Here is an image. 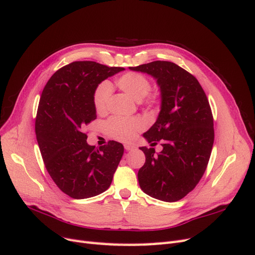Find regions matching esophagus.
<instances>
[{
	"label": "esophagus",
	"mask_w": 255,
	"mask_h": 255,
	"mask_svg": "<svg viewBox=\"0 0 255 255\" xmlns=\"http://www.w3.org/2000/svg\"><path fill=\"white\" fill-rule=\"evenodd\" d=\"M125 149L127 151H133V150L136 149V146L133 143H126L125 144Z\"/></svg>",
	"instance_id": "34e87169"
}]
</instances>
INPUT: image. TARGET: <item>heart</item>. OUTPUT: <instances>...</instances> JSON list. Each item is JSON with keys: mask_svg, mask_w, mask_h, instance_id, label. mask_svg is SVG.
<instances>
[{"mask_svg": "<svg viewBox=\"0 0 255 255\" xmlns=\"http://www.w3.org/2000/svg\"><path fill=\"white\" fill-rule=\"evenodd\" d=\"M118 86L135 101L139 102L150 91V81L143 74L128 72L117 80ZM113 86L111 83L104 82L97 88L95 94V106L99 114H104L110 109ZM155 98H151L153 102ZM143 128V122L139 118H125L115 116L106 123L110 135L118 140L128 141L133 139L138 130Z\"/></svg>", "mask_w": 255, "mask_h": 255, "instance_id": "obj_1", "label": "heart"}]
</instances>
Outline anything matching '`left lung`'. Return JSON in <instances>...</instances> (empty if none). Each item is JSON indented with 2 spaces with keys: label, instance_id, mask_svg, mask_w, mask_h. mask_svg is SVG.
Listing matches in <instances>:
<instances>
[{
  "label": "left lung",
  "instance_id": "left-lung-1",
  "mask_svg": "<svg viewBox=\"0 0 255 255\" xmlns=\"http://www.w3.org/2000/svg\"><path fill=\"white\" fill-rule=\"evenodd\" d=\"M129 70L156 81L160 110L155 123L143 133L151 145L140 146L145 163L138 171L144 194L160 201L175 202L196 187L205 171L214 143V121L205 92L194 75L171 61L156 60Z\"/></svg>",
  "mask_w": 255,
  "mask_h": 255
}]
</instances>
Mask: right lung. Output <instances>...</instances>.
Wrapping results in <instances>:
<instances>
[{
    "instance_id": "1",
    "label": "right lung",
    "mask_w": 255,
    "mask_h": 255,
    "mask_svg": "<svg viewBox=\"0 0 255 255\" xmlns=\"http://www.w3.org/2000/svg\"><path fill=\"white\" fill-rule=\"evenodd\" d=\"M123 70L96 61H74L54 73L41 94L35 125L37 142L52 180L73 199L91 198L109 189L125 152L122 143L114 140L96 148L83 133L97 117L99 84Z\"/></svg>"
}]
</instances>
